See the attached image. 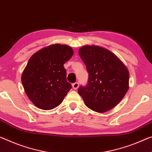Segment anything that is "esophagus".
Segmentation results:
<instances>
[{"instance_id":"esophagus-1","label":"esophagus","mask_w":152,"mask_h":152,"mask_svg":"<svg viewBox=\"0 0 152 152\" xmlns=\"http://www.w3.org/2000/svg\"><path fill=\"white\" fill-rule=\"evenodd\" d=\"M78 86H79L78 83H75L72 84V87H73L74 89H77L78 88Z\"/></svg>"}]
</instances>
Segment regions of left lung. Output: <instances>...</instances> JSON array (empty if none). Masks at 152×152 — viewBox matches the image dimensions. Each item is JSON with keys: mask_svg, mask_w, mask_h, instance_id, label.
I'll return each instance as SVG.
<instances>
[{"mask_svg": "<svg viewBox=\"0 0 152 152\" xmlns=\"http://www.w3.org/2000/svg\"><path fill=\"white\" fill-rule=\"evenodd\" d=\"M88 73L87 85L78 93L85 105L103 113L114 107L129 90V72L116 55L99 46H83L78 50Z\"/></svg>", "mask_w": 152, "mask_h": 152, "instance_id": "left-lung-1", "label": "left lung"}]
</instances>
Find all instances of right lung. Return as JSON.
<instances>
[{
	"label": "right lung",
	"mask_w": 152,
	"mask_h": 152,
	"mask_svg": "<svg viewBox=\"0 0 152 152\" xmlns=\"http://www.w3.org/2000/svg\"><path fill=\"white\" fill-rule=\"evenodd\" d=\"M74 54L66 45L55 44L35 53L21 75L28 97L37 107L49 110L58 106L72 88L64 64Z\"/></svg>",
	"instance_id": "obj_1"
}]
</instances>
